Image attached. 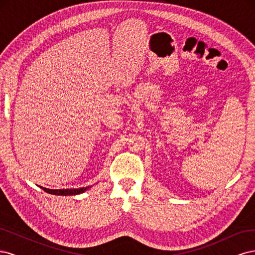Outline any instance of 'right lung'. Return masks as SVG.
Segmentation results:
<instances>
[{"label":"right lung","mask_w":255,"mask_h":255,"mask_svg":"<svg viewBox=\"0 0 255 255\" xmlns=\"http://www.w3.org/2000/svg\"><path fill=\"white\" fill-rule=\"evenodd\" d=\"M45 192H49V194L52 195H57V196H73V195H79L82 194L86 189L89 187H83L79 189H48V188H43L41 187Z\"/></svg>","instance_id":"add662e5"}]
</instances>
